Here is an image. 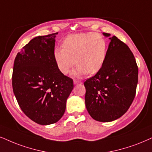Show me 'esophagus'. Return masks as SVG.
Listing matches in <instances>:
<instances>
[{"label": "esophagus", "mask_w": 152, "mask_h": 152, "mask_svg": "<svg viewBox=\"0 0 152 152\" xmlns=\"http://www.w3.org/2000/svg\"><path fill=\"white\" fill-rule=\"evenodd\" d=\"M74 85H78V84H80V83H82V82H81V81H80V80H74Z\"/></svg>", "instance_id": "34e87169"}]
</instances>
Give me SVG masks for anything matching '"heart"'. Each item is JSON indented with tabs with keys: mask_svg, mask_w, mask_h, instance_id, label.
Segmentation results:
<instances>
[{
	"mask_svg": "<svg viewBox=\"0 0 152 152\" xmlns=\"http://www.w3.org/2000/svg\"><path fill=\"white\" fill-rule=\"evenodd\" d=\"M107 43L101 34L94 32L73 34L62 42V48H55L53 57L62 74L66 75L77 64L75 76L96 74L106 60Z\"/></svg>",
	"mask_w": 152,
	"mask_h": 152,
	"instance_id": "heart-1",
	"label": "heart"
}]
</instances>
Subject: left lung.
<instances>
[{"label":"left lung","instance_id":"left-lung-1","mask_svg":"<svg viewBox=\"0 0 152 152\" xmlns=\"http://www.w3.org/2000/svg\"><path fill=\"white\" fill-rule=\"evenodd\" d=\"M109 39L103 66L84 82L86 109L92 118L100 122L113 121L128 111L138 80V67L128 46L115 36Z\"/></svg>","mask_w":152,"mask_h":152}]
</instances>
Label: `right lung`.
Here are the masks:
<instances>
[{"label":"right lung","instance_id":"add662e5","mask_svg":"<svg viewBox=\"0 0 152 152\" xmlns=\"http://www.w3.org/2000/svg\"><path fill=\"white\" fill-rule=\"evenodd\" d=\"M58 33L37 36L17 53L12 72V88L21 109L40 125L62 118L66 99L74 88L72 78L62 74L53 57Z\"/></svg>","mask_w":152,"mask_h":152}]
</instances>
